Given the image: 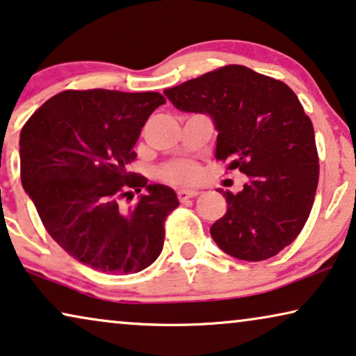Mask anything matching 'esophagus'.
<instances>
[{"label":"esophagus","mask_w":356,"mask_h":356,"mask_svg":"<svg viewBox=\"0 0 356 356\" xmlns=\"http://www.w3.org/2000/svg\"><path fill=\"white\" fill-rule=\"evenodd\" d=\"M198 195V192L197 191H179L177 192V197H179V200L181 202H186V200H188V198H193V197H197Z\"/></svg>","instance_id":"esophagus-1"}]
</instances>
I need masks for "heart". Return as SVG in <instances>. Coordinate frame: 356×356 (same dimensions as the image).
Masks as SVG:
<instances>
[{
  "mask_svg": "<svg viewBox=\"0 0 356 356\" xmlns=\"http://www.w3.org/2000/svg\"><path fill=\"white\" fill-rule=\"evenodd\" d=\"M198 174H200L198 165L187 159L174 161V163H169L161 169V175H163L164 181L174 184V186H188V184H193L197 181Z\"/></svg>",
  "mask_w": 356,
  "mask_h": 356,
  "instance_id": "obj_1",
  "label": "heart"
}]
</instances>
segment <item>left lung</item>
Returning <instances> with one entry per match:
<instances>
[{
  "instance_id": "left-lung-1",
  "label": "left lung",
  "mask_w": 356,
  "mask_h": 356,
  "mask_svg": "<svg viewBox=\"0 0 356 356\" xmlns=\"http://www.w3.org/2000/svg\"><path fill=\"white\" fill-rule=\"evenodd\" d=\"M182 112L207 113L218 131L215 158L249 177L222 192L227 210L213 222L218 248L259 262L290 245L309 218L317 182L314 129L285 83L227 65L164 91ZM221 192V191H218Z\"/></svg>"
}]
</instances>
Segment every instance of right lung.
Instances as JSON below:
<instances>
[{
	"mask_svg": "<svg viewBox=\"0 0 356 356\" xmlns=\"http://www.w3.org/2000/svg\"><path fill=\"white\" fill-rule=\"evenodd\" d=\"M159 92L63 91L21 130V182L45 229L88 267L129 275L149 267L164 245V222L179 205L172 188L127 172ZM145 188L134 207L122 205Z\"/></svg>",
	"mask_w": 356,
	"mask_h": 356,
	"instance_id": "right-lung-1",
	"label": "right lung"
}]
</instances>
